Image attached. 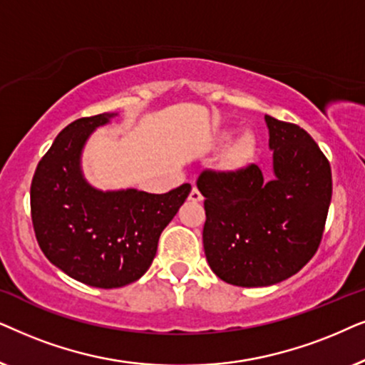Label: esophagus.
<instances>
[{
  "label": "esophagus",
  "mask_w": 365,
  "mask_h": 365,
  "mask_svg": "<svg viewBox=\"0 0 365 365\" xmlns=\"http://www.w3.org/2000/svg\"><path fill=\"white\" fill-rule=\"evenodd\" d=\"M190 200H193V202H202V200H203V197H202L200 190H198V188H197L195 185L192 187V192H190Z\"/></svg>",
  "instance_id": "1"
}]
</instances>
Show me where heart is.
<instances>
[{"mask_svg": "<svg viewBox=\"0 0 365 365\" xmlns=\"http://www.w3.org/2000/svg\"><path fill=\"white\" fill-rule=\"evenodd\" d=\"M252 150H254V138L249 133H245L233 143V147L230 148V158L235 160V162H240V160L250 157Z\"/></svg>", "mask_w": 365, "mask_h": 365, "instance_id": "1", "label": "heart"}]
</instances>
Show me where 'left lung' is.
Instances as JSON below:
<instances>
[{
	"label": "left lung",
	"instance_id": "1",
	"mask_svg": "<svg viewBox=\"0 0 365 365\" xmlns=\"http://www.w3.org/2000/svg\"><path fill=\"white\" fill-rule=\"evenodd\" d=\"M274 178L255 163L205 168L197 180L205 197L203 249L218 279L265 287L302 269L317 252L332 198L330 163L295 123L265 115Z\"/></svg>",
	"mask_w": 365,
	"mask_h": 365
}]
</instances>
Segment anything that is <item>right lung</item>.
<instances>
[{
  "mask_svg": "<svg viewBox=\"0 0 365 365\" xmlns=\"http://www.w3.org/2000/svg\"><path fill=\"white\" fill-rule=\"evenodd\" d=\"M116 113L78 118L61 130L31 180V220L48 260L71 279L98 289L138 280L157 254L163 228L192 187L168 193L100 192L85 182L81 148L96 126Z\"/></svg>",
  "mask_w": 365,
  "mask_h": 365,
  "instance_id": "obj_1",
  "label": "right lung"
}]
</instances>
